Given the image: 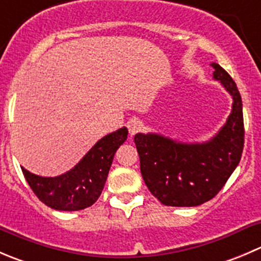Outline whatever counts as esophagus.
I'll return each instance as SVG.
<instances>
[{
  "instance_id": "1",
  "label": "esophagus",
  "mask_w": 261,
  "mask_h": 261,
  "mask_svg": "<svg viewBox=\"0 0 261 261\" xmlns=\"http://www.w3.org/2000/svg\"><path fill=\"white\" fill-rule=\"evenodd\" d=\"M141 127H143V122H141L140 120H138V118H133V120H130L127 122V128H128V133H130V135H135L136 133H139V131L141 130Z\"/></svg>"
}]
</instances>
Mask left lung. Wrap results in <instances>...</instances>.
I'll return each instance as SVG.
<instances>
[{
  "label": "left lung",
  "instance_id": "8db88e82",
  "mask_svg": "<svg viewBox=\"0 0 261 261\" xmlns=\"http://www.w3.org/2000/svg\"><path fill=\"white\" fill-rule=\"evenodd\" d=\"M213 77L231 94V115L205 143H179L158 134H136L140 171L149 191L168 206H198L213 199L239 166L244 149L242 100L228 72L212 63Z\"/></svg>",
  "mask_w": 261,
  "mask_h": 261
}]
</instances>
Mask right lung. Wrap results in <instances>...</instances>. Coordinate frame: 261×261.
<instances>
[{
	"label": "right lung",
	"mask_w": 261,
	"mask_h": 261,
	"mask_svg": "<svg viewBox=\"0 0 261 261\" xmlns=\"http://www.w3.org/2000/svg\"><path fill=\"white\" fill-rule=\"evenodd\" d=\"M121 127L100 139L72 169L57 177H42L22 168L37 198L56 211L75 212L93 205L102 194L116 150L127 139Z\"/></svg>",
	"instance_id": "obj_1"
}]
</instances>
